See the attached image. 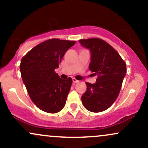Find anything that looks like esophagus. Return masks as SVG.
Instances as JSON below:
<instances>
[{
    "label": "esophagus",
    "mask_w": 148,
    "mask_h": 148,
    "mask_svg": "<svg viewBox=\"0 0 148 148\" xmlns=\"http://www.w3.org/2000/svg\"><path fill=\"white\" fill-rule=\"evenodd\" d=\"M72 82L74 83V84H76V83L79 82V81H78V80H76V79H74V78H73V79H72Z\"/></svg>",
    "instance_id": "esophagus-1"
}]
</instances>
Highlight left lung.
<instances>
[{
	"label": "left lung",
	"mask_w": 148,
	"mask_h": 148,
	"mask_svg": "<svg viewBox=\"0 0 148 148\" xmlns=\"http://www.w3.org/2000/svg\"><path fill=\"white\" fill-rule=\"evenodd\" d=\"M79 43L90 52L89 69L97 76L95 84L86 83L87 90L81 97L89 111L99 113L115 102L127 73L126 64L111 45L101 39L80 40Z\"/></svg>",
	"instance_id": "obj_1"
}]
</instances>
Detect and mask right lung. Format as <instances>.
Wrapping results in <instances>:
<instances>
[{
	"mask_svg": "<svg viewBox=\"0 0 148 148\" xmlns=\"http://www.w3.org/2000/svg\"><path fill=\"white\" fill-rule=\"evenodd\" d=\"M75 41L51 39L39 44L22 58L20 72L28 95L37 108L58 113L65 105L72 79H62L54 71Z\"/></svg>",
	"mask_w": 148,
	"mask_h": 148,
	"instance_id": "right-lung-1",
	"label": "right lung"
}]
</instances>
